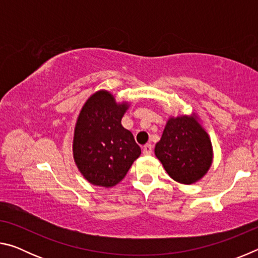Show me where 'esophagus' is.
Here are the masks:
<instances>
[{
	"label": "esophagus",
	"instance_id": "esophagus-1",
	"mask_svg": "<svg viewBox=\"0 0 258 258\" xmlns=\"http://www.w3.org/2000/svg\"><path fill=\"white\" fill-rule=\"evenodd\" d=\"M143 154H145V155H151L152 154V146L151 145L143 146Z\"/></svg>",
	"mask_w": 258,
	"mask_h": 258
}]
</instances>
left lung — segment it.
I'll return each mask as SVG.
<instances>
[{
    "mask_svg": "<svg viewBox=\"0 0 258 258\" xmlns=\"http://www.w3.org/2000/svg\"><path fill=\"white\" fill-rule=\"evenodd\" d=\"M155 155L173 180L191 184L211 167L213 148L208 134L194 117L168 119Z\"/></svg>",
    "mask_w": 258,
    "mask_h": 258,
    "instance_id": "obj_1",
    "label": "left lung"
}]
</instances>
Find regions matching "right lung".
Here are the masks:
<instances>
[{"instance_id": "add662e5", "label": "right lung", "mask_w": 258, "mask_h": 258, "mask_svg": "<svg viewBox=\"0 0 258 258\" xmlns=\"http://www.w3.org/2000/svg\"><path fill=\"white\" fill-rule=\"evenodd\" d=\"M128 106L116 103L107 91L87 100L74 134V158L78 169L94 185L110 187L123 180L141 148L120 124Z\"/></svg>"}]
</instances>
